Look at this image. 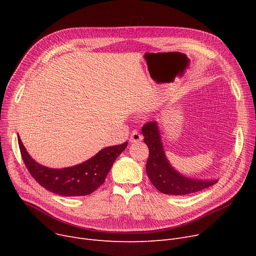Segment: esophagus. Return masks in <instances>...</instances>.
<instances>
[{
  "mask_svg": "<svg viewBox=\"0 0 256 256\" xmlns=\"http://www.w3.org/2000/svg\"><path fill=\"white\" fill-rule=\"evenodd\" d=\"M142 139H143L142 135H140V134H139L137 130H134V132H132L130 137V142H132V143L140 142Z\"/></svg>",
  "mask_w": 256,
  "mask_h": 256,
  "instance_id": "34e87169",
  "label": "esophagus"
}]
</instances>
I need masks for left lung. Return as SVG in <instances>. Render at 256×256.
<instances>
[{
  "instance_id": "1",
  "label": "left lung",
  "mask_w": 256,
  "mask_h": 256,
  "mask_svg": "<svg viewBox=\"0 0 256 256\" xmlns=\"http://www.w3.org/2000/svg\"><path fill=\"white\" fill-rule=\"evenodd\" d=\"M142 135L150 150L146 173L160 192L182 196L206 189L218 182L216 178L197 180L188 178L174 169L166 156L158 121L154 120L145 124L142 126Z\"/></svg>"
}]
</instances>
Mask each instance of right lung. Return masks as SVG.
Instances as JSON below:
<instances>
[{
  "instance_id": "obj_1",
  "label": "right lung",
  "mask_w": 256,
  "mask_h": 256,
  "mask_svg": "<svg viewBox=\"0 0 256 256\" xmlns=\"http://www.w3.org/2000/svg\"><path fill=\"white\" fill-rule=\"evenodd\" d=\"M18 139L24 163L34 180L50 192L65 197L85 196L96 191L104 184L115 160L128 146V142L108 146L83 163L55 169L37 163L24 148L20 136Z\"/></svg>"
}]
</instances>
